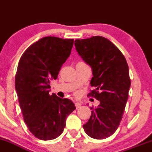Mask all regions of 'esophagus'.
I'll list each match as a JSON object with an SVG mask.
<instances>
[{"mask_svg":"<svg viewBox=\"0 0 152 152\" xmlns=\"http://www.w3.org/2000/svg\"><path fill=\"white\" fill-rule=\"evenodd\" d=\"M75 106H76V109H78V108H79L80 106H81V103H79V102H76V103H75Z\"/></svg>","mask_w":152,"mask_h":152,"instance_id":"obj_1","label":"esophagus"}]
</instances>
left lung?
<instances>
[{
  "instance_id": "1",
  "label": "left lung",
  "mask_w": 152,
  "mask_h": 152,
  "mask_svg": "<svg viewBox=\"0 0 152 152\" xmlns=\"http://www.w3.org/2000/svg\"><path fill=\"white\" fill-rule=\"evenodd\" d=\"M74 44L91 68V86L95 89L88 95L99 101L91 108V116L83 129L94 139H106L116 132L123 116L131 86L128 64L117 47L102 36L75 40Z\"/></svg>"
}]
</instances>
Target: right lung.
<instances>
[{"mask_svg":"<svg viewBox=\"0 0 152 152\" xmlns=\"http://www.w3.org/2000/svg\"><path fill=\"white\" fill-rule=\"evenodd\" d=\"M74 39L47 36L33 43L19 61L15 87L25 123L38 139L57 138L66 126V118L76 109L68 99L50 95V80L56 79L70 56Z\"/></svg>","mask_w":152,"mask_h":152,"instance_id":"add662e5","label":"right lung"}]
</instances>
